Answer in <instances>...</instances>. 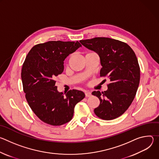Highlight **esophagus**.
<instances>
[{"instance_id": "34e87169", "label": "esophagus", "mask_w": 159, "mask_h": 159, "mask_svg": "<svg viewBox=\"0 0 159 159\" xmlns=\"http://www.w3.org/2000/svg\"><path fill=\"white\" fill-rule=\"evenodd\" d=\"M85 97L87 98H89V97H90L91 96V93H90V91H85Z\"/></svg>"}]
</instances>
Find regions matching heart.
Returning a JSON list of instances; mask_svg holds the SVG:
<instances>
[{
	"mask_svg": "<svg viewBox=\"0 0 159 159\" xmlns=\"http://www.w3.org/2000/svg\"><path fill=\"white\" fill-rule=\"evenodd\" d=\"M90 53H91V52H90ZM70 58H71V55H70V56H69V59H70Z\"/></svg>",
	"mask_w": 159,
	"mask_h": 159,
	"instance_id": "1",
	"label": "heart"
}]
</instances>
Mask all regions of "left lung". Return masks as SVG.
<instances>
[{
    "label": "left lung",
    "mask_w": 159,
    "mask_h": 159,
    "mask_svg": "<svg viewBox=\"0 0 159 159\" xmlns=\"http://www.w3.org/2000/svg\"><path fill=\"white\" fill-rule=\"evenodd\" d=\"M80 42L99 55L100 76L110 80L106 91L92 93L100 101L94 113L102 120H114L128 109L137 93L140 79L137 58L128 44L117 39L97 37Z\"/></svg>",
    "instance_id": "obj_1"
}]
</instances>
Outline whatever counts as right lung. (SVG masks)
Returning <instances> with one entry per match:
<instances>
[{
	"label": "right lung",
	"mask_w": 159,
	"mask_h": 159,
	"mask_svg": "<svg viewBox=\"0 0 159 159\" xmlns=\"http://www.w3.org/2000/svg\"><path fill=\"white\" fill-rule=\"evenodd\" d=\"M80 47L78 41H50L34 46L21 70L27 102L43 122L60 126L70 121L77 103L85 98L80 90H70L65 95L55 86V77L63 72V61Z\"/></svg>",
	"instance_id": "add662e5"
}]
</instances>
